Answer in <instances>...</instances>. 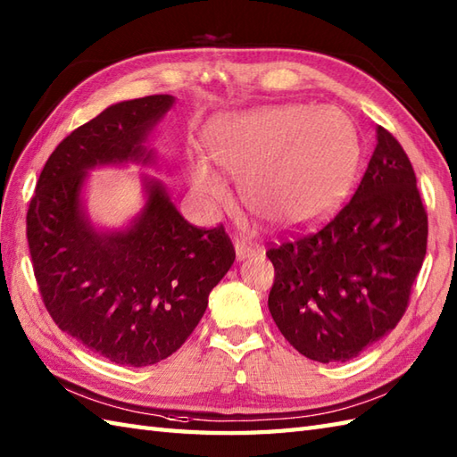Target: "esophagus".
<instances>
[{
  "mask_svg": "<svg viewBox=\"0 0 457 457\" xmlns=\"http://www.w3.org/2000/svg\"><path fill=\"white\" fill-rule=\"evenodd\" d=\"M233 249H236V257H237V261L247 259V257H251V254H253V247L249 245L247 241H243V239H237V241H236V245H233Z\"/></svg>",
  "mask_w": 457,
  "mask_h": 457,
  "instance_id": "esophagus-1",
  "label": "esophagus"
}]
</instances>
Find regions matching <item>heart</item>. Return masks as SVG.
I'll return each mask as SVG.
<instances>
[{"label":"heart","mask_w":457,"mask_h":457,"mask_svg":"<svg viewBox=\"0 0 457 457\" xmlns=\"http://www.w3.org/2000/svg\"><path fill=\"white\" fill-rule=\"evenodd\" d=\"M204 142L210 162L239 177L251 214L278 229H300L331 214L360 159L354 124L337 107L282 104L226 114L210 122ZM188 183L204 208L226 204V180L204 159L188 163Z\"/></svg>","instance_id":"b5f03b06"}]
</instances>
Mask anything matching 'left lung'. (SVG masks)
<instances>
[{
  "label": "left lung",
  "instance_id": "8db88e82",
  "mask_svg": "<svg viewBox=\"0 0 457 457\" xmlns=\"http://www.w3.org/2000/svg\"><path fill=\"white\" fill-rule=\"evenodd\" d=\"M428 220L401 144L376 150L350 203L325 228L269 249V310L300 354L346 362L394 331L427 254Z\"/></svg>",
  "mask_w": 457,
  "mask_h": 457
}]
</instances>
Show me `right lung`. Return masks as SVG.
<instances>
[{"label":"right lung","mask_w":457,"mask_h":457,"mask_svg":"<svg viewBox=\"0 0 457 457\" xmlns=\"http://www.w3.org/2000/svg\"><path fill=\"white\" fill-rule=\"evenodd\" d=\"M173 104V95L116 103L63 137L27 214L30 259L52 320L93 353L132 368L180 348L236 261L221 226H190L154 175H140L144 206L122 228L97 226L85 206L93 169L157 167L147 142Z\"/></svg>","instance_id":"right-lung-1"}]
</instances>
